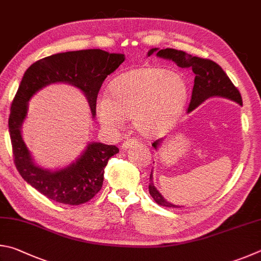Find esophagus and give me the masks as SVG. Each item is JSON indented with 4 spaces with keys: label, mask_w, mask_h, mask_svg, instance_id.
Segmentation results:
<instances>
[{
    "label": "esophagus",
    "mask_w": 261,
    "mask_h": 261,
    "mask_svg": "<svg viewBox=\"0 0 261 261\" xmlns=\"http://www.w3.org/2000/svg\"><path fill=\"white\" fill-rule=\"evenodd\" d=\"M136 143H139L138 140H135V139H127L126 141H123L122 148L123 149H128L129 147H132V145H134Z\"/></svg>",
    "instance_id": "1"
}]
</instances>
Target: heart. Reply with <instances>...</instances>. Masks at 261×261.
<instances>
[{"instance_id":"1","label":"heart","mask_w":261,"mask_h":261,"mask_svg":"<svg viewBox=\"0 0 261 261\" xmlns=\"http://www.w3.org/2000/svg\"><path fill=\"white\" fill-rule=\"evenodd\" d=\"M189 87L181 73L143 66L121 73L100 96L96 112L103 125L120 128L128 119L148 138L159 136L175 125L188 99Z\"/></svg>"}]
</instances>
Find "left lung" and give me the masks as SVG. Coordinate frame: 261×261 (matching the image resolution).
Instances as JSON below:
<instances>
[{"label":"left lung","mask_w":261,"mask_h":261,"mask_svg":"<svg viewBox=\"0 0 261 261\" xmlns=\"http://www.w3.org/2000/svg\"><path fill=\"white\" fill-rule=\"evenodd\" d=\"M157 50V48L149 50L148 56L152 55ZM157 56L171 59V61L174 62L180 67H189L195 73V84L193 88V94H191L188 112L193 111L195 108H197L205 99L213 97V96H220V97L229 98L231 100H235L240 105L243 104L240 90L236 88L231 80L226 74V72L216 62L211 61V59L191 56V55L181 51V50L171 48L159 50L157 53ZM161 142L162 140H156L152 143V147L157 149ZM149 193L152 196V198L156 200V203L162 205V206L180 207L177 205L168 203L159 194V191L154 188L152 181V171L151 174H150Z\"/></svg>","instance_id":"obj_1"}]
</instances>
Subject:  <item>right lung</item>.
Here are the masks:
<instances>
[{
    "label": "right lung",
    "instance_id": "right-lung-1",
    "mask_svg": "<svg viewBox=\"0 0 261 261\" xmlns=\"http://www.w3.org/2000/svg\"><path fill=\"white\" fill-rule=\"evenodd\" d=\"M123 61L122 54L87 49L42 58L32 64L24 73L9 116L13 161L22 179L48 198L68 205L89 202L102 188L104 168L119 149L116 145L90 143L75 163L63 170L50 172L36 166L20 133L27 113V102L44 86L67 82L84 91L94 116L100 87Z\"/></svg>",
    "mask_w": 261,
    "mask_h": 261
}]
</instances>
